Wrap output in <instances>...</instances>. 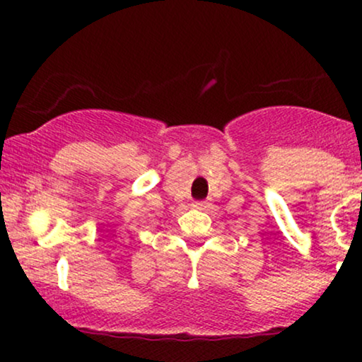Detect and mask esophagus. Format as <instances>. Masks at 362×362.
Masks as SVG:
<instances>
[{"instance_id": "esophagus-1", "label": "esophagus", "mask_w": 362, "mask_h": 362, "mask_svg": "<svg viewBox=\"0 0 362 362\" xmlns=\"http://www.w3.org/2000/svg\"><path fill=\"white\" fill-rule=\"evenodd\" d=\"M207 204H209V202H207V201H195L192 206L195 207V209H206Z\"/></svg>"}]
</instances>
